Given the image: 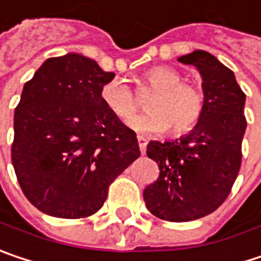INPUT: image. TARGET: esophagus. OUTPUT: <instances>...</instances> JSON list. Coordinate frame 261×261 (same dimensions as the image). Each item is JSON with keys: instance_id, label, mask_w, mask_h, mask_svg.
I'll return each mask as SVG.
<instances>
[{"instance_id": "1", "label": "esophagus", "mask_w": 261, "mask_h": 261, "mask_svg": "<svg viewBox=\"0 0 261 261\" xmlns=\"http://www.w3.org/2000/svg\"><path fill=\"white\" fill-rule=\"evenodd\" d=\"M137 143H139V148H140V152L142 154H145V151H146V145H148V142H146V139L145 137H137Z\"/></svg>"}]
</instances>
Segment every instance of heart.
<instances>
[{
	"mask_svg": "<svg viewBox=\"0 0 261 261\" xmlns=\"http://www.w3.org/2000/svg\"><path fill=\"white\" fill-rule=\"evenodd\" d=\"M178 70L156 65L143 73L140 83L154 89L145 100V115L131 121L139 103L130 86L122 81H110L101 86V101L119 121L140 133H161L169 130L173 137L193 131L200 122L204 110V95L196 85L182 82Z\"/></svg>",
	"mask_w": 261,
	"mask_h": 261,
	"instance_id": "b5f03b06",
	"label": "heart"
}]
</instances>
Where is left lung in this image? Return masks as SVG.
<instances>
[{
    "mask_svg": "<svg viewBox=\"0 0 261 261\" xmlns=\"http://www.w3.org/2000/svg\"><path fill=\"white\" fill-rule=\"evenodd\" d=\"M179 62L200 71L204 110L188 136L148 143L146 155L158 164L160 175L145 188L143 199L155 217L187 223L212 214L230 194L242 163L247 118L245 94L230 68L204 50Z\"/></svg>",
    "mask_w": 261,
    "mask_h": 261,
    "instance_id": "left-lung-1",
    "label": "left lung"
}]
</instances>
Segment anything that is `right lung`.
I'll list each match as a JSON object with an SVG mask.
<instances>
[{
  "mask_svg": "<svg viewBox=\"0 0 261 261\" xmlns=\"http://www.w3.org/2000/svg\"><path fill=\"white\" fill-rule=\"evenodd\" d=\"M107 73L77 54L49 58L25 83L14 109L12 163L17 182L41 212L94 215L110 184L140 155L136 133L101 101Z\"/></svg>",
  "mask_w": 261,
  "mask_h": 261,
  "instance_id": "right-lung-1",
  "label": "right lung"
}]
</instances>
